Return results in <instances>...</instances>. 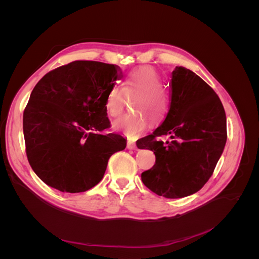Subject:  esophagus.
I'll list each match as a JSON object with an SVG mask.
<instances>
[{
    "label": "esophagus",
    "mask_w": 259,
    "mask_h": 259,
    "mask_svg": "<svg viewBox=\"0 0 259 259\" xmlns=\"http://www.w3.org/2000/svg\"><path fill=\"white\" fill-rule=\"evenodd\" d=\"M127 149H130V150H136L137 149V146H136V144L135 143H132V142H127Z\"/></svg>",
    "instance_id": "obj_1"
}]
</instances>
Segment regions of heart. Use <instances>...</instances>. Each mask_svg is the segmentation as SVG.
I'll use <instances>...</instances> for the list:
<instances>
[{"instance_id":"1","label":"heart","mask_w":259,"mask_h":259,"mask_svg":"<svg viewBox=\"0 0 259 259\" xmlns=\"http://www.w3.org/2000/svg\"><path fill=\"white\" fill-rule=\"evenodd\" d=\"M135 96L133 109L136 113H130L113 123V127L130 139L143 135L149 127L150 116L153 121L163 119L168 111L169 99L163 90V79L153 67L142 66L131 70L125 75L123 88L113 85L109 90L105 108L109 116L119 117L126 106L127 96Z\"/></svg>"}]
</instances>
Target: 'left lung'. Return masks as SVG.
I'll list each match as a JSON object with an SVG mask.
<instances>
[{"label": "left lung", "instance_id": "left-lung-1", "mask_svg": "<svg viewBox=\"0 0 259 259\" xmlns=\"http://www.w3.org/2000/svg\"><path fill=\"white\" fill-rule=\"evenodd\" d=\"M170 106L165 120L137 147L155 154L152 168L142 174L152 192L178 199L198 192L213 174L227 142L221 99L199 75L185 67L171 72ZM169 136L171 142L157 139Z\"/></svg>", "mask_w": 259, "mask_h": 259}]
</instances>
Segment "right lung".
<instances>
[{"instance_id": "1", "label": "right lung", "mask_w": 259, "mask_h": 259, "mask_svg": "<svg viewBox=\"0 0 259 259\" xmlns=\"http://www.w3.org/2000/svg\"><path fill=\"white\" fill-rule=\"evenodd\" d=\"M121 69L76 60L46 73L23 111L27 158L46 185L61 192H84L103 179L110 156L126 140L110 127L107 94Z\"/></svg>"}]
</instances>
